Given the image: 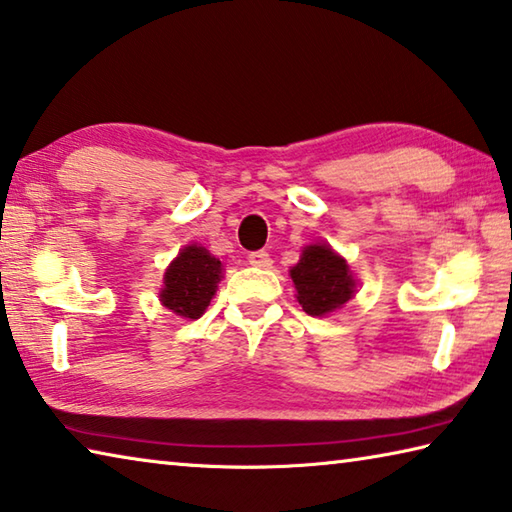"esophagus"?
Here are the masks:
<instances>
[{"label": "esophagus", "instance_id": "esophagus-1", "mask_svg": "<svg viewBox=\"0 0 512 512\" xmlns=\"http://www.w3.org/2000/svg\"><path fill=\"white\" fill-rule=\"evenodd\" d=\"M248 262H250V266H257V268H271L273 259L266 253V250H255V253L248 255Z\"/></svg>", "mask_w": 512, "mask_h": 512}]
</instances>
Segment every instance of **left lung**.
<instances>
[{
    "label": "left lung",
    "mask_w": 512,
    "mask_h": 512,
    "mask_svg": "<svg viewBox=\"0 0 512 512\" xmlns=\"http://www.w3.org/2000/svg\"><path fill=\"white\" fill-rule=\"evenodd\" d=\"M297 288V302L309 315H324L340 309L356 291V280L347 262L327 244H313L302 250V259L291 268Z\"/></svg>",
    "instance_id": "8db88e82"
}]
</instances>
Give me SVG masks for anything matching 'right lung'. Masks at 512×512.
I'll return each mask as SVG.
<instances>
[{
    "label": "right lung",
    "mask_w": 512,
    "mask_h": 512,
    "mask_svg": "<svg viewBox=\"0 0 512 512\" xmlns=\"http://www.w3.org/2000/svg\"><path fill=\"white\" fill-rule=\"evenodd\" d=\"M219 280V259L203 246H185L165 271L161 302L181 318L197 320L206 313Z\"/></svg>",
    "instance_id": "obj_1"
}]
</instances>
